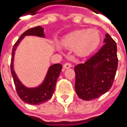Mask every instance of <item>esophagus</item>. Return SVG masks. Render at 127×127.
<instances>
[{
	"mask_svg": "<svg viewBox=\"0 0 127 127\" xmlns=\"http://www.w3.org/2000/svg\"><path fill=\"white\" fill-rule=\"evenodd\" d=\"M63 67H64V68H69L71 67V64L70 62H65L64 65H63Z\"/></svg>",
	"mask_w": 127,
	"mask_h": 127,
	"instance_id": "34e87169",
	"label": "esophagus"
}]
</instances>
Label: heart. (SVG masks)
<instances>
[{
  "instance_id": "1",
  "label": "heart",
  "mask_w": 127,
  "mask_h": 127,
  "mask_svg": "<svg viewBox=\"0 0 127 127\" xmlns=\"http://www.w3.org/2000/svg\"><path fill=\"white\" fill-rule=\"evenodd\" d=\"M100 41V34L97 30H79L63 37L61 44L67 49L75 48V53L79 56H86L97 49Z\"/></svg>"
}]
</instances>
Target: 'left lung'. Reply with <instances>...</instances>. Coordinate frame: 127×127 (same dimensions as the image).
I'll return each mask as SVG.
<instances>
[{
	"instance_id": "obj_1",
	"label": "left lung",
	"mask_w": 127,
	"mask_h": 127,
	"mask_svg": "<svg viewBox=\"0 0 127 127\" xmlns=\"http://www.w3.org/2000/svg\"><path fill=\"white\" fill-rule=\"evenodd\" d=\"M104 42L96 54L74 68L75 91L82 100L98 98L113 85L118 66L117 43L107 33Z\"/></svg>"
}]
</instances>
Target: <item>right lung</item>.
<instances>
[{
	"label": "right lung",
	"mask_w": 127,
	"mask_h": 127,
	"mask_svg": "<svg viewBox=\"0 0 127 127\" xmlns=\"http://www.w3.org/2000/svg\"><path fill=\"white\" fill-rule=\"evenodd\" d=\"M25 36H37L44 37V32L43 29L41 27H36L31 29L27 30L24 32L20 37L18 39V40L16 42L15 44L13 45V49H12V56H11V62H10V71L13 76V82L15 85V88L17 91V93L20 98L30 104L37 105L44 103L47 101L52 97V94L54 93L56 85L57 79L59 76V74L62 71V66L61 64H55L52 65L48 71V74L46 75V78L42 84L36 88H27L25 86L22 85V83L19 81L17 78L15 72L13 71V56L14 52L16 50L17 46H18L19 42L21 41V39Z\"/></svg>",
	"instance_id": "1"
}]
</instances>
